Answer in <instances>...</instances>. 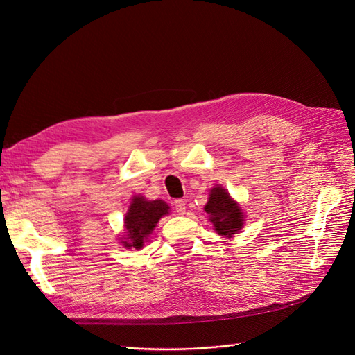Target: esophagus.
Wrapping results in <instances>:
<instances>
[{
	"instance_id": "34e87169",
	"label": "esophagus",
	"mask_w": 355,
	"mask_h": 355,
	"mask_svg": "<svg viewBox=\"0 0 355 355\" xmlns=\"http://www.w3.org/2000/svg\"><path fill=\"white\" fill-rule=\"evenodd\" d=\"M174 209H175V211L178 213V215H184V211H186V202H184L183 200H175Z\"/></svg>"
}]
</instances>
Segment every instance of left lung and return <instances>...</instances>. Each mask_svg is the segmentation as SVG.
<instances>
[{
  "mask_svg": "<svg viewBox=\"0 0 355 355\" xmlns=\"http://www.w3.org/2000/svg\"><path fill=\"white\" fill-rule=\"evenodd\" d=\"M204 210L209 213L210 220L215 225L218 234L232 237L239 233L243 225V215L241 207L232 200L225 189L213 187L209 202Z\"/></svg>",
  "mask_w": 355,
  "mask_h": 355,
  "instance_id": "8db88e82",
  "label": "left lung"
}]
</instances>
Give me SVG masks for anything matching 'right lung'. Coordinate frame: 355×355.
I'll use <instances>...</instances> for the list:
<instances>
[{
    "instance_id": "obj_1",
    "label": "right lung",
    "mask_w": 355,
    "mask_h": 355,
    "mask_svg": "<svg viewBox=\"0 0 355 355\" xmlns=\"http://www.w3.org/2000/svg\"><path fill=\"white\" fill-rule=\"evenodd\" d=\"M168 204L163 201H146L144 196H135L125 216V228L128 242H123L127 248H142L145 239L151 234L159 219L166 215Z\"/></svg>"
}]
</instances>
